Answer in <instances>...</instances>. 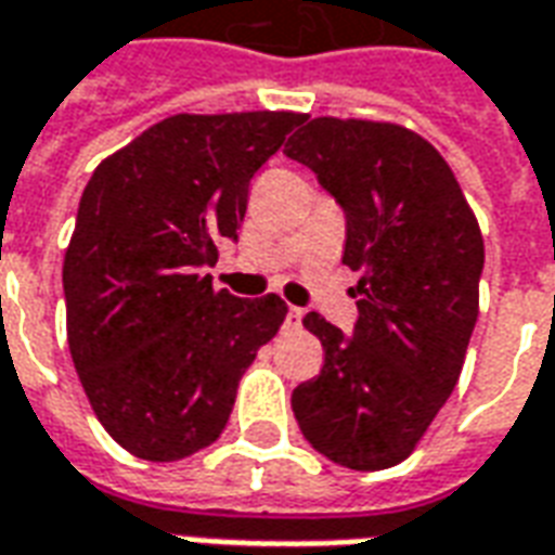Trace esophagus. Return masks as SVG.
I'll list each match as a JSON object with an SVG mask.
<instances>
[{"mask_svg": "<svg viewBox=\"0 0 555 555\" xmlns=\"http://www.w3.org/2000/svg\"><path fill=\"white\" fill-rule=\"evenodd\" d=\"M285 326H288V330H300V326H302V309L291 306L288 314H285Z\"/></svg>", "mask_w": 555, "mask_h": 555, "instance_id": "1", "label": "esophagus"}]
</instances>
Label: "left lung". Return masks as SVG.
Returning <instances> with one entry per match:
<instances>
[{"instance_id":"left-lung-1","label":"left lung","mask_w":555,"mask_h":555,"mask_svg":"<svg viewBox=\"0 0 555 555\" xmlns=\"http://www.w3.org/2000/svg\"><path fill=\"white\" fill-rule=\"evenodd\" d=\"M285 154L345 210L360 270L353 336L318 312L324 369L291 408L312 449L348 469L401 464L452 396L478 318L485 241L440 151L408 127L312 118Z\"/></svg>"}]
</instances>
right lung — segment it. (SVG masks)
Returning <instances> with one entry per match:
<instances>
[{
  "label": "right lung",
  "mask_w": 555,
  "mask_h": 555,
  "mask_svg": "<svg viewBox=\"0 0 555 555\" xmlns=\"http://www.w3.org/2000/svg\"><path fill=\"white\" fill-rule=\"evenodd\" d=\"M300 113L171 115L106 157L79 198L62 267L67 345L94 416L142 461L217 440L237 384L288 306L202 273L237 241L249 181Z\"/></svg>",
  "instance_id": "add662e5"
}]
</instances>
